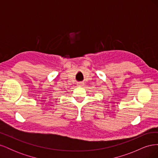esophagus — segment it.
<instances>
[{"label": "esophagus", "instance_id": "1", "mask_svg": "<svg viewBox=\"0 0 158 158\" xmlns=\"http://www.w3.org/2000/svg\"><path fill=\"white\" fill-rule=\"evenodd\" d=\"M77 85H78V86H83V85H84V84L83 83H81V82H80V83H78Z\"/></svg>", "mask_w": 158, "mask_h": 158}]
</instances>
